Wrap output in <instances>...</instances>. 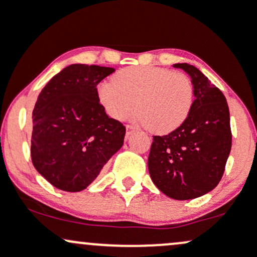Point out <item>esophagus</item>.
I'll return each instance as SVG.
<instances>
[{
  "instance_id": "34e87169",
  "label": "esophagus",
  "mask_w": 257,
  "mask_h": 257,
  "mask_svg": "<svg viewBox=\"0 0 257 257\" xmlns=\"http://www.w3.org/2000/svg\"><path fill=\"white\" fill-rule=\"evenodd\" d=\"M126 137H129V135H132L133 133L135 132V128L134 126H132V125H126Z\"/></svg>"
}]
</instances>
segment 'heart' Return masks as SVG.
<instances>
[{"mask_svg":"<svg viewBox=\"0 0 257 257\" xmlns=\"http://www.w3.org/2000/svg\"><path fill=\"white\" fill-rule=\"evenodd\" d=\"M100 104L113 119L122 120L134 111L135 120L152 132L167 134L187 119L193 105V84L182 72L158 66H132L119 70L113 79L98 87Z\"/></svg>","mask_w":257,"mask_h":257,"instance_id":"obj_1","label":"heart"}]
</instances>
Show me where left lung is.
<instances>
[{"mask_svg": "<svg viewBox=\"0 0 257 257\" xmlns=\"http://www.w3.org/2000/svg\"><path fill=\"white\" fill-rule=\"evenodd\" d=\"M188 73L194 101L187 119L163 137H153L149 172L153 184L173 199L198 198L216 187L232 146L225 95L197 67L174 64Z\"/></svg>", "mask_w": 257, "mask_h": 257, "instance_id": "1", "label": "left lung"}]
</instances>
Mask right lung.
Returning <instances> with one entry per match:
<instances>
[{"label": "right lung", "instance_id": "add662e5", "mask_svg": "<svg viewBox=\"0 0 257 257\" xmlns=\"http://www.w3.org/2000/svg\"><path fill=\"white\" fill-rule=\"evenodd\" d=\"M112 72V67L72 64L38 95L32 111V164L59 190L87 188L123 145L125 126L106 114L96 89Z\"/></svg>", "mask_w": 257, "mask_h": 257}]
</instances>
